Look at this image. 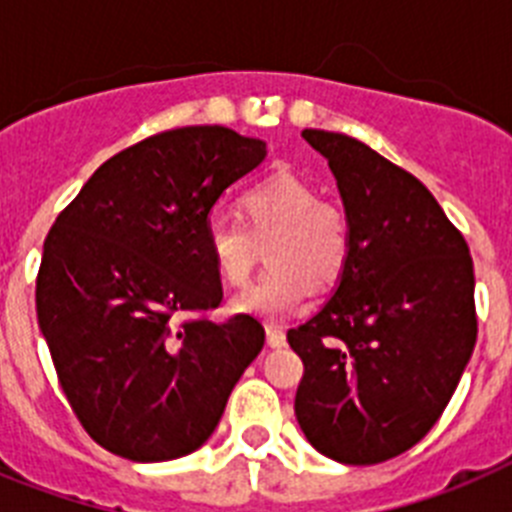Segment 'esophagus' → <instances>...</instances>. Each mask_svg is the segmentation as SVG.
<instances>
[{
	"instance_id": "34e87169",
	"label": "esophagus",
	"mask_w": 512,
	"mask_h": 512,
	"mask_svg": "<svg viewBox=\"0 0 512 512\" xmlns=\"http://www.w3.org/2000/svg\"><path fill=\"white\" fill-rule=\"evenodd\" d=\"M266 343H269L271 348H282L284 343H287V336H284L282 325H274V323L266 325Z\"/></svg>"
}]
</instances>
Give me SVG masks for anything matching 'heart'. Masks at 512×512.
<instances>
[{
	"label": "heart",
	"instance_id": "heart-1",
	"mask_svg": "<svg viewBox=\"0 0 512 512\" xmlns=\"http://www.w3.org/2000/svg\"><path fill=\"white\" fill-rule=\"evenodd\" d=\"M241 220H212L207 253L217 277L230 287L248 282L269 256L264 277L233 297L230 307L253 318L297 310L307 292H328L351 261V225L341 207L320 200L318 187L289 171L251 184L238 200Z\"/></svg>",
	"mask_w": 512,
	"mask_h": 512
}]
</instances>
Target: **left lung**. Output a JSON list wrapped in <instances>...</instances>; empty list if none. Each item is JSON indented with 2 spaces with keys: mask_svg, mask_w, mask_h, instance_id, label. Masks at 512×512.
Segmentation results:
<instances>
[{
  "mask_svg": "<svg viewBox=\"0 0 512 512\" xmlns=\"http://www.w3.org/2000/svg\"><path fill=\"white\" fill-rule=\"evenodd\" d=\"M328 158L351 261L336 295L287 330L305 364L295 415L343 464H379L431 431L477 343L474 264L425 184L356 138L305 130Z\"/></svg>",
  "mask_w": 512,
  "mask_h": 512,
  "instance_id": "left-lung-1",
  "label": "left lung"
}]
</instances>
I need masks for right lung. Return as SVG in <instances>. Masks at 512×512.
<instances>
[{
    "label": "right lung",
    "instance_id": "add662e5",
    "mask_svg": "<svg viewBox=\"0 0 512 512\" xmlns=\"http://www.w3.org/2000/svg\"><path fill=\"white\" fill-rule=\"evenodd\" d=\"M266 143L220 125L161 130L107 158L43 243L35 307L84 431L130 461L192 454L264 348L253 315L212 323L217 197Z\"/></svg>",
    "mask_w": 512,
    "mask_h": 512
}]
</instances>
